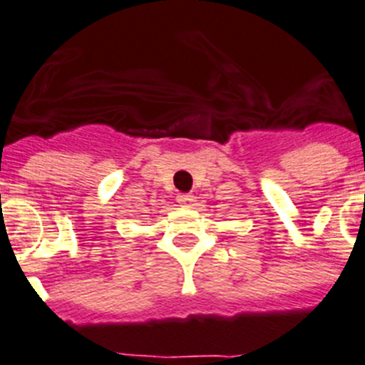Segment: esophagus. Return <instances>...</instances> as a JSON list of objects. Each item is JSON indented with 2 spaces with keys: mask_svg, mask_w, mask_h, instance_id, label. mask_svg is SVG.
<instances>
[{
  "mask_svg": "<svg viewBox=\"0 0 365 365\" xmlns=\"http://www.w3.org/2000/svg\"><path fill=\"white\" fill-rule=\"evenodd\" d=\"M179 202L182 206H186V208H192L195 205V197L192 193H182V195H179Z\"/></svg>",
  "mask_w": 365,
  "mask_h": 365,
  "instance_id": "1",
  "label": "esophagus"
}]
</instances>
